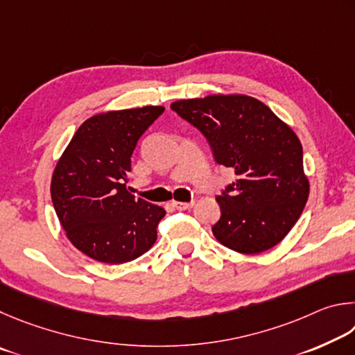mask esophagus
I'll use <instances>...</instances> for the list:
<instances>
[{
  "label": "esophagus",
  "mask_w": 355,
  "mask_h": 355,
  "mask_svg": "<svg viewBox=\"0 0 355 355\" xmlns=\"http://www.w3.org/2000/svg\"><path fill=\"white\" fill-rule=\"evenodd\" d=\"M173 206L176 207L178 210H187L193 207V201L190 202H181V201H173Z\"/></svg>",
  "instance_id": "1"
}]
</instances>
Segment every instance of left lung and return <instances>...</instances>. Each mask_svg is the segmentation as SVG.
Here are the masks:
<instances>
[{"label":"left lung","instance_id":"1","mask_svg":"<svg viewBox=\"0 0 355 355\" xmlns=\"http://www.w3.org/2000/svg\"><path fill=\"white\" fill-rule=\"evenodd\" d=\"M171 110L206 137L218 165L237 179L216 196L215 239L237 252L271 250L300 218L309 198L302 146L272 110L245 95L181 99Z\"/></svg>","mask_w":355,"mask_h":355}]
</instances>
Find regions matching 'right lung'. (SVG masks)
Here are the masks:
<instances>
[{
  "label": "right lung",
  "instance_id": "right-lung-1",
  "mask_svg": "<svg viewBox=\"0 0 355 355\" xmlns=\"http://www.w3.org/2000/svg\"><path fill=\"white\" fill-rule=\"evenodd\" d=\"M164 110L146 105L89 118L55 165V215L68 240L98 262H130L157 239L165 210L130 195L126 182L137 141Z\"/></svg>",
  "mask_w": 355,
  "mask_h": 355
}]
</instances>
